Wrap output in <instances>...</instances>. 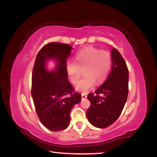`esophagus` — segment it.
I'll use <instances>...</instances> for the list:
<instances>
[{
	"label": "esophagus",
	"mask_w": 157,
	"mask_h": 157,
	"mask_svg": "<svg viewBox=\"0 0 157 157\" xmlns=\"http://www.w3.org/2000/svg\"><path fill=\"white\" fill-rule=\"evenodd\" d=\"M87 97V96H86V94H81V98H82V99H83V98H86Z\"/></svg>",
	"instance_id": "34e87169"
}]
</instances>
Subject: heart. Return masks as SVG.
I'll list each match as a JSON object with an SVG mask.
<instances>
[{"mask_svg": "<svg viewBox=\"0 0 157 157\" xmlns=\"http://www.w3.org/2000/svg\"><path fill=\"white\" fill-rule=\"evenodd\" d=\"M111 66V55L107 51L86 48L78 52L74 61L66 63V71L71 82L76 84L80 80L83 71L85 76L76 86L79 91L88 92L95 86L102 83L106 78Z\"/></svg>", "mask_w": 157, "mask_h": 157, "instance_id": "b5f03b06", "label": "heart"}]
</instances>
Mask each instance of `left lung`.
Masks as SVG:
<instances>
[{
    "instance_id": "obj_1",
    "label": "left lung",
    "mask_w": 157,
    "mask_h": 157,
    "mask_svg": "<svg viewBox=\"0 0 157 157\" xmlns=\"http://www.w3.org/2000/svg\"><path fill=\"white\" fill-rule=\"evenodd\" d=\"M112 68L103 84L87 96L91 105L86 117L92 125L106 128L117 121L122 112L128 92V70L117 48L111 51Z\"/></svg>"
}]
</instances>
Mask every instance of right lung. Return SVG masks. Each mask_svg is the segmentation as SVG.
Here are the masks:
<instances>
[{"label":"right lung","mask_w":157,"mask_h":157,"mask_svg":"<svg viewBox=\"0 0 157 157\" xmlns=\"http://www.w3.org/2000/svg\"><path fill=\"white\" fill-rule=\"evenodd\" d=\"M72 47L52 42L45 45L36 56L32 72L31 95L40 121L53 132L64 130L70 124V112L81 100L67 80L66 59ZM57 60V68L48 72L44 68L47 59Z\"/></svg>","instance_id":"add662e5"}]
</instances>
